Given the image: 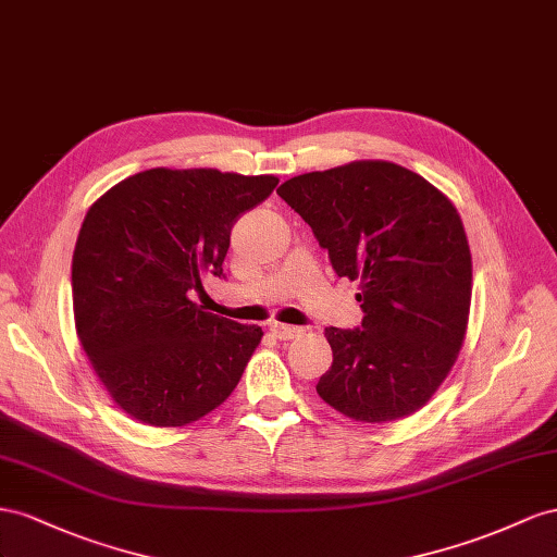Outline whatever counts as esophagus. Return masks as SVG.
Returning <instances> with one entry per match:
<instances>
[{"instance_id":"34e87169","label":"esophagus","mask_w":557,"mask_h":557,"mask_svg":"<svg viewBox=\"0 0 557 557\" xmlns=\"http://www.w3.org/2000/svg\"><path fill=\"white\" fill-rule=\"evenodd\" d=\"M268 331L273 333V336H275V338H280V341H292V338L300 336V331H304V329L289 326V324H280V322H273V324H268Z\"/></svg>"}]
</instances>
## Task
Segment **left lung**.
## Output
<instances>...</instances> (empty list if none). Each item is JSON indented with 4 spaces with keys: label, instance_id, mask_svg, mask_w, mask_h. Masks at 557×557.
<instances>
[{
    "label": "left lung",
    "instance_id": "left-lung-1",
    "mask_svg": "<svg viewBox=\"0 0 557 557\" xmlns=\"http://www.w3.org/2000/svg\"><path fill=\"white\" fill-rule=\"evenodd\" d=\"M277 194L329 249L336 275L359 282L361 329L324 331L333 363L317 394L357 422L418 412L467 336L471 249L457 208L389 161L298 174Z\"/></svg>",
    "mask_w": 557,
    "mask_h": 557
}]
</instances>
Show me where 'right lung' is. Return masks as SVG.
<instances>
[{
	"label": "right lung",
	"instance_id": "1",
	"mask_svg": "<svg viewBox=\"0 0 557 557\" xmlns=\"http://www.w3.org/2000/svg\"><path fill=\"white\" fill-rule=\"evenodd\" d=\"M214 168H153L95 200L72 257L76 336L123 412L184 426L224 404L261 326L205 312L202 277L224 275L231 228L277 186Z\"/></svg>",
	"mask_w": 557,
	"mask_h": 557
}]
</instances>
